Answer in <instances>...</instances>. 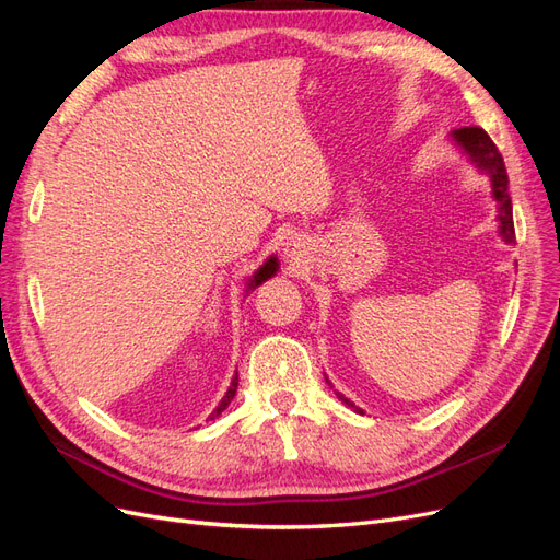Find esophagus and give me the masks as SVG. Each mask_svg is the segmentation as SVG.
Segmentation results:
<instances>
[{"instance_id": "obj_1", "label": "esophagus", "mask_w": 560, "mask_h": 560, "mask_svg": "<svg viewBox=\"0 0 560 560\" xmlns=\"http://www.w3.org/2000/svg\"><path fill=\"white\" fill-rule=\"evenodd\" d=\"M287 252H290V254H287V257H290L292 261H299V257H303V254H301L303 249H301L296 243H294L290 249H287Z\"/></svg>"}]
</instances>
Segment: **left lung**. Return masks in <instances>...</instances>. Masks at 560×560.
<instances>
[{
	"label": "left lung",
	"mask_w": 560,
	"mask_h": 560,
	"mask_svg": "<svg viewBox=\"0 0 560 560\" xmlns=\"http://www.w3.org/2000/svg\"><path fill=\"white\" fill-rule=\"evenodd\" d=\"M453 140L460 144L471 161L477 163L481 171L490 175L493 182V198L500 206V233L506 243H516L514 231V214H512V198H510V177H506V167L502 161V154L498 151L495 142L488 138V132L479 126H465L453 130ZM338 399H343L348 406H354L350 399H346L341 393H336Z\"/></svg>",
	"instance_id": "8db88e82"
}]
</instances>
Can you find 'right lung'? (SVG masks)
I'll use <instances>...</instances> for the list:
<instances>
[{
    "label": "right lung",
    "instance_id": "right-lung-1",
    "mask_svg": "<svg viewBox=\"0 0 560 560\" xmlns=\"http://www.w3.org/2000/svg\"><path fill=\"white\" fill-rule=\"evenodd\" d=\"M276 270H278V261H276V257H270L259 270H257V273H254V278L249 280V287H252V290H254V287H259L264 280H268L270 276H276ZM235 387H238V376H235L233 378V383H231V387H229V393L224 395V399H222V404H219L217 406V409L212 411V416L210 418H214V416H219V413H222L224 409H226V406L231 404V399L235 397Z\"/></svg>",
    "mask_w": 560,
    "mask_h": 560
}]
</instances>
